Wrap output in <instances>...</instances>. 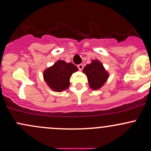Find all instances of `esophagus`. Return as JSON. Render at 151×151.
I'll return each mask as SVG.
<instances>
[{"label":"esophagus","instance_id":"obj_1","mask_svg":"<svg viewBox=\"0 0 151 151\" xmlns=\"http://www.w3.org/2000/svg\"><path fill=\"white\" fill-rule=\"evenodd\" d=\"M77 67H78V68H79V69L80 71H82V69H83V64H79L78 66H77Z\"/></svg>","mask_w":151,"mask_h":151}]
</instances>
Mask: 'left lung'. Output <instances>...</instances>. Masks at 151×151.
I'll list each match as a JSON object with an SVG mask.
<instances>
[{"instance_id":"1","label":"left lung","mask_w":151,"mask_h":151,"mask_svg":"<svg viewBox=\"0 0 151 151\" xmlns=\"http://www.w3.org/2000/svg\"><path fill=\"white\" fill-rule=\"evenodd\" d=\"M82 72L87 76L89 86L93 90H97L103 87L110 76L103 64L98 59L91 61L90 64L84 67Z\"/></svg>"}]
</instances>
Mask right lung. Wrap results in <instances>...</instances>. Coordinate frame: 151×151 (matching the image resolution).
<instances>
[{
  "mask_svg": "<svg viewBox=\"0 0 151 151\" xmlns=\"http://www.w3.org/2000/svg\"><path fill=\"white\" fill-rule=\"evenodd\" d=\"M78 68L72 63L58 60L51 67L46 68L43 73L44 81L53 91L61 92L70 85V77Z\"/></svg>",
  "mask_w": 151,
  "mask_h": 151,
  "instance_id": "1",
  "label": "right lung"
}]
</instances>
